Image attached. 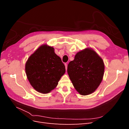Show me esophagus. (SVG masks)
Masks as SVG:
<instances>
[{
  "label": "esophagus",
  "instance_id": "1",
  "mask_svg": "<svg viewBox=\"0 0 129 129\" xmlns=\"http://www.w3.org/2000/svg\"><path fill=\"white\" fill-rule=\"evenodd\" d=\"M64 65H65V67H66V71H67V63H65Z\"/></svg>",
  "mask_w": 129,
  "mask_h": 129
}]
</instances>
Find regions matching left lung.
Instances as JSON below:
<instances>
[{"mask_svg":"<svg viewBox=\"0 0 129 129\" xmlns=\"http://www.w3.org/2000/svg\"><path fill=\"white\" fill-rule=\"evenodd\" d=\"M104 71L103 60L94 50L89 48L77 53L67 67V73L74 88L82 95L95 91L102 82Z\"/></svg>","mask_w":129,"mask_h":129,"instance_id":"1","label":"left lung"}]
</instances>
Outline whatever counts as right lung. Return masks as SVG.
Wrapping results in <instances>:
<instances>
[{
    "label": "right lung",
    "instance_id": "right-lung-1",
    "mask_svg": "<svg viewBox=\"0 0 129 129\" xmlns=\"http://www.w3.org/2000/svg\"><path fill=\"white\" fill-rule=\"evenodd\" d=\"M25 71L31 85L38 92L47 93L57 86L66 69L52 47L45 45L29 56Z\"/></svg>",
    "mask_w": 129,
    "mask_h": 129
}]
</instances>
